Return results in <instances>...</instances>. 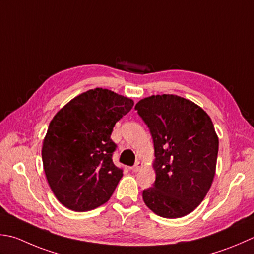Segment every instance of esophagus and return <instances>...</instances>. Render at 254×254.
Listing matches in <instances>:
<instances>
[{
  "instance_id": "1",
  "label": "esophagus",
  "mask_w": 254,
  "mask_h": 254,
  "mask_svg": "<svg viewBox=\"0 0 254 254\" xmlns=\"http://www.w3.org/2000/svg\"><path fill=\"white\" fill-rule=\"evenodd\" d=\"M142 165H143V164L141 162H136L135 164H134V166H132V171L133 172H137L142 167Z\"/></svg>"
}]
</instances>
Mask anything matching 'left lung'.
Returning a JSON list of instances; mask_svg holds the SVG:
<instances>
[{
  "instance_id": "8db88e82",
  "label": "left lung",
  "mask_w": 254,
  "mask_h": 254,
  "mask_svg": "<svg viewBox=\"0 0 254 254\" xmlns=\"http://www.w3.org/2000/svg\"><path fill=\"white\" fill-rule=\"evenodd\" d=\"M155 150L153 186L143 200L157 216L181 218L203 200L216 173L219 141L209 116L174 94L142 99L135 106Z\"/></svg>"
}]
</instances>
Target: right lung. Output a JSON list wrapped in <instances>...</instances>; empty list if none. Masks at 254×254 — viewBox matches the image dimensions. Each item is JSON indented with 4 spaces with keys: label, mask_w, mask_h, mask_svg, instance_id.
Returning <instances> with one entry per match:
<instances>
[{
    "label": "right lung",
    "mask_w": 254,
    "mask_h": 254,
    "mask_svg": "<svg viewBox=\"0 0 254 254\" xmlns=\"http://www.w3.org/2000/svg\"><path fill=\"white\" fill-rule=\"evenodd\" d=\"M133 100L96 88L68 102L49 123L42 150L54 195L73 211L107 202L123 175L114 165L113 127L131 111Z\"/></svg>",
    "instance_id": "obj_1"
}]
</instances>
